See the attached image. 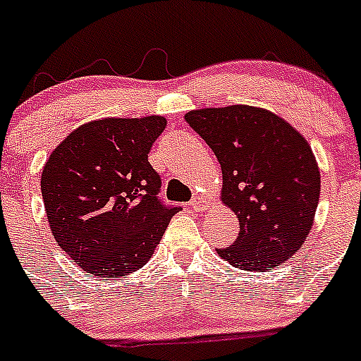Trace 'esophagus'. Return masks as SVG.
I'll list each match as a JSON object with an SVG mask.
<instances>
[{"instance_id": "1", "label": "esophagus", "mask_w": 361, "mask_h": 361, "mask_svg": "<svg viewBox=\"0 0 361 361\" xmlns=\"http://www.w3.org/2000/svg\"><path fill=\"white\" fill-rule=\"evenodd\" d=\"M207 204H208V201L204 200V197H200V196H196V197H194V200L190 201V203H188V207H190L192 210L200 212V210H203V208L207 207Z\"/></svg>"}]
</instances>
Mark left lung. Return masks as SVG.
Here are the masks:
<instances>
[{
    "instance_id": "1",
    "label": "left lung",
    "mask_w": 361,
    "mask_h": 361,
    "mask_svg": "<svg viewBox=\"0 0 361 361\" xmlns=\"http://www.w3.org/2000/svg\"><path fill=\"white\" fill-rule=\"evenodd\" d=\"M217 157L222 201L240 233L219 257L242 271H269L290 258L310 233L321 194L317 161L301 135L264 109L233 104L185 116Z\"/></svg>"
}]
</instances>
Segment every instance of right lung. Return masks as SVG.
<instances>
[{"label":"right lung","instance_id":"obj_1","mask_svg":"<svg viewBox=\"0 0 361 361\" xmlns=\"http://www.w3.org/2000/svg\"><path fill=\"white\" fill-rule=\"evenodd\" d=\"M160 116L101 119L67 135L40 178L49 228L60 247L101 278L142 267L180 208L161 203V178L147 154Z\"/></svg>","mask_w":361,"mask_h":361}]
</instances>
